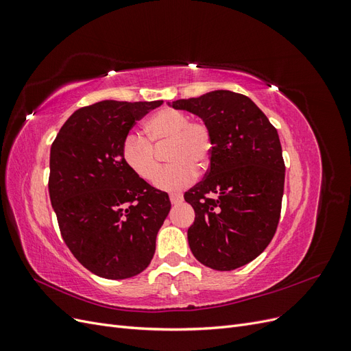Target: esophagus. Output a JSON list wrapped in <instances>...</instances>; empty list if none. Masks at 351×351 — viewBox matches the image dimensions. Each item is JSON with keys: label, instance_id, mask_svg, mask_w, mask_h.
I'll return each instance as SVG.
<instances>
[{"label": "esophagus", "instance_id": "34e87169", "mask_svg": "<svg viewBox=\"0 0 351 351\" xmlns=\"http://www.w3.org/2000/svg\"><path fill=\"white\" fill-rule=\"evenodd\" d=\"M169 200H171L173 205H180L183 202V196H178V195H171L169 196Z\"/></svg>", "mask_w": 351, "mask_h": 351}]
</instances>
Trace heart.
Masks as SVG:
<instances>
[{
  "label": "heart",
  "mask_w": 351,
  "mask_h": 351,
  "mask_svg": "<svg viewBox=\"0 0 351 351\" xmlns=\"http://www.w3.org/2000/svg\"><path fill=\"white\" fill-rule=\"evenodd\" d=\"M145 130L149 141L136 132L124 137L121 158L132 173L152 182L158 169L156 150L168 144L167 160L172 164L156 175L158 189L180 192L193 182L197 171L209 165L214 147L210 132L204 123L190 121L186 112L164 108L147 120Z\"/></svg>",
  "instance_id": "obj_1"
}]
</instances>
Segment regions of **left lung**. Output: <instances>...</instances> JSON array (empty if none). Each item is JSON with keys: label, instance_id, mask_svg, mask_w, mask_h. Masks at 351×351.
<instances>
[{"label": "left lung", "instance_id": "left-lung-1", "mask_svg": "<svg viewBox=\"0 0 351 351\" xmlns=\"http://www.w3.org/2000/svg\"><path fill=\"white\" fill-rule=\"evenodd\" d=\"M168 105L197 115L214 143L205 180L184 193L196 214L190 250L212 269L240 268L267 249L280 221L285 165L277 129L250 98L231 90Z\"/></svg>", "mask_w": 351, "mask_h": 351}]
</instances>
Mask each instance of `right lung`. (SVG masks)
Instances as JSON below:
<instances>
[{
  "mask_svg": "<svg viewBox=\"0 0 351 351\" xmlns=\"http://www.w3.org/2000/svg\"><path fill=\"white\" fill-rule=\"evenodd\" d=\"M164 101H101L74 111L49 154V197L61 236L84 268L108 280L147 268L171 209L165 192L132 173L124 137Z\"/></svg>",
  "mask_w": 351,
  "mask_h": 351,
  "instance_id": "add662e5",
  "label": "right lung"
}]
</instances>
